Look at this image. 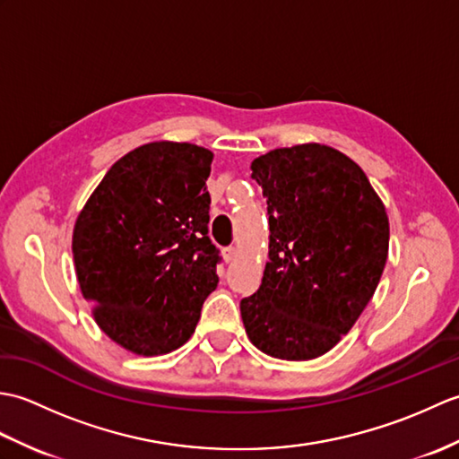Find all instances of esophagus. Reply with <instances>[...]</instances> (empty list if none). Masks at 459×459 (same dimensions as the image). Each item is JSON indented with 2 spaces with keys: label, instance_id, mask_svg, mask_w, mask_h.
I'll list each match as a JSON object with an SVG mask.
<instances>
[{
  "label": "esophagus",
  "instance_id": "obj_1",
  "mask_svg": "<svg viewBox=\"0 0 459 459\" xmlns=\"http://www.w3.org/2000/svg\"><path fill=\"white\" fill-rule=\"evenodd\" d=\"M235 256H237V248H235V247H227V248H222V258H224V262L235 260Z\"/></svg>",
  "mask_w": 459,
  "mask_h": 459
}]
</instances>
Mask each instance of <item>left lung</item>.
Listing matches in <instances>:
<instances>
[{"label": "left lung", "mask_w": 459, "mask_h": 459, "mask_svg": "<svg viewBox=\"0 0 459 459\" xmlns=\"http://www.w3.org/2000/svg\"><path fill=\"white\" fill-rule=\"evenodd\" d=\"M268 203L260 288L240 301L252 345L286 360L333 349L373 298L388 217L365 171L329 145L272 150L250 165Z\"/></svg>", "instance_id": "obj_1"}]
</instances>
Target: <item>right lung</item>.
Masks as SVG:
<instances>
[{
    "mask_svg": "<svg viewBox=\"0 0 459 459\" xmlns=\"http://www.w3.org/2000/svg\"><path fill=\"white\" fill-rule=\"evenodd\" d=\"M212 153L152 142L116 161L73 232L76 278L96 324L120 347L153 357L181 347L217 288L209 238Z\"/></svg>",
    "mask_w": 459,
    "mask_h": 459,
    "instance_id": "add662e5",
    "label": "right lung"
}]
</instances>
